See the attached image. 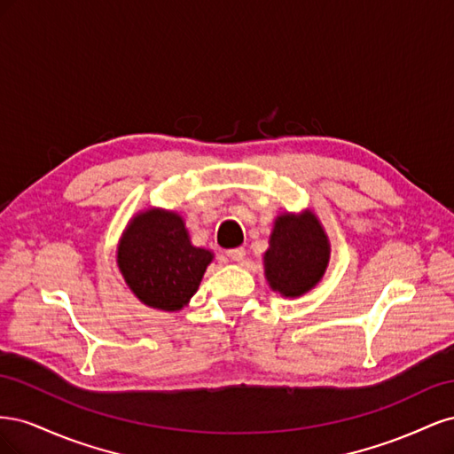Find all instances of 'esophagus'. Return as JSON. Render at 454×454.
<instances>
[{
  "label": "esophagus",
  "mask_w": 454,
  "mask_h": 454,
  "mask_svg": "<svg viewBox=\"0 0 454 454\" xmlns=\"http://www.w3.org/2000/svg\"><path fill=\"white\" fill-rule=\"evenodd\" d=\"M227 257L231 261H237V263H240V261H244V257H246V250L244 248H232V250L227 252Z\"/></svg>",
  "instance_id": "esophagus-1"
}]
</instances>
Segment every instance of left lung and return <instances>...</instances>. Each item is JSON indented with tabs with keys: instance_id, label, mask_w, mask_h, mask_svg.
Wrapping results in <instances>:
<instances>
[{
	"instance_id": "8db88e82",
	"label": "left lung",
	"mask_w": 454,
	"mask_h": 454,
	"mask_svg": "<svg viewBox=\"0 0 454 454\" xmlns=\"http://www.w3.org/2000/svg\"><path fill=\"white\" fill-rule=\"evenodd\" d=\"M263 261L267 282L274 292L284 297L310 292L329 263V240L320 219L310 210L280 214L274 219Z\"/></svg>"
}]
</instances>
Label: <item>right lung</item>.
<instances>
[{"label": "right lung", "mask_w": 454, "mask_h": 454, "mask_svg": "<svg viewBox=\"0 0 454 454\" xmlns=\"http://www.w3.org/2000/svg\"><path fill=\"white\" fill-rule=\"evenodd\" d=\"M210 250L191 244L184 217L149 208L136 214L119 240L117 265L130 292L144 305L182 310L199 290Z\"/></svg>", "instance_id": "1"}]
</instances>
